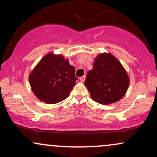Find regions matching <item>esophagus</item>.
Segmentation results:
<instances>
[{
  "instance_id": "1",
  "label": "esophagus",
  "mask_w": 157,
  "mask_h": 157,
  "mask_svg": "<svg viewBox=\"0 0 157 157\" xmlns=\"http://www.w3.org/2000/svg\"><path fill=\"white\" fill-rule=\"evenodd\" d=\"M85 80H86V76H85V75L80 77V80L81 81V82H84Z\"/></svg>"
}]
</instances>
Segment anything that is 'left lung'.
I'll return each mask as SVG.
<instances>
[{
  "label": "left lung",
  "mask_w": 157,
  "mask_h": 157,
  "mask_svg": "<svg viewBox=\"0 0 157 157\" xmlns=\"http://www.w3.org/2000/svg\"><path fill=\"white\" fill-rule=\"evenodd\" d=\"M91 99L103 105L120 100L127 91L129 78L125 68L111 54H100L84 82Z\"/></svg>",
  "instance_id": "left-lung-1"
}]
</instances>
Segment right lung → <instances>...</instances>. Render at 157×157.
I'll list each match as a JSON object with an SVG mask.
<instances>
[{
	"instance_id": "obj_1",
	"label": "right lung",
	"mask_w": 157,
	"mask_h": 157,
	"mask_svg": "<svg viewBox=\"0 0 157 157\" xmlns=\"http://www.w3.org/2000/svg\"><path fill=\"white\" fill-rule=\"evenodd\" d=\"M75 68L61 55L48 53L29 75V82L35 96L48 104L59 102L69 96L77 77Z\"/></svg>"
}]
</instances>
